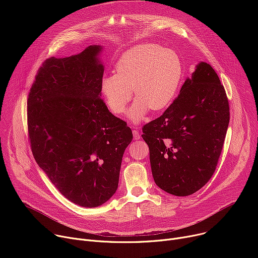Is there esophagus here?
I'll use <instances>...</instances> for the list:
<instances>
[{"mask_svg":"<svg viewBox=\"0 0 258 258\" xmlns=\"http://www.w3.org/2000/svg\"><path fill=\"white\" fill-rule=\"evenodd\" d=\"M133 135H134V139L135 140H140L141 135L139 134V132L137 130H133Z\"/></svg>","mask_w":258,"mask_h":258,"instance_id":"34e87169","label":"esophagus"}]
</instances>
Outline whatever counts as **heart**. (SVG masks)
Segmentation results:
<instances>
[{
	"label": "heart",
	"mask_w": 258,
	"mask_h": 258,
	"mask_svg": "<svg viewBox=\"0 0 258 258\" xmlns=\"http://www.w3.org/2000/svg\"><path fill=\"white\" fill-rule=\"evenodd\" d=\"M182 79L177 54L158 45L144 44L127 50L118 59L114 75L102 80L101 89L109 109L122 114L132 99L137 101L128 111V119L137 123L149 109L159 111L174 99Z\"/></svg>",
	"instance_id": "1"
}]
</instances>
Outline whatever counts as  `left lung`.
Here are the masks:
<instances>
[{"label":"left lung","instance_id":"obj_1","mask_svg":"<svg viewBox=\"0 0 258 258\" xmlns=\"http://www.w3.org/2000/svg\"><path fill=\"white\" fill-rule=\"evenodd\" d=\"M230 122L224 86L206 62L155 120L143 126L156 185L174 196H189L212 176Z\"/></svg>","mask_w":258,"mask_h":258}]
</instances>
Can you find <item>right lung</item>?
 Returning <instances> with one entry per match:
<instances>
[{
	"label": "right lung",
	"instance_id": "obj_1",
	"mask_svg": "<svg viewBox=\"0 0 258 258\" xmlns=\"http://www.w3.org/2000/svg\"><path fill=\"white\" fill-rule=\"evenodd\" d=\"M102 47L40 67L27 99L33 157L56 189L83 207H97L117 190L121 160L133 140L126 122L101 99Z\"/></svg>",
	"mask_w": 258,
	"mask_h": 258
}]
</instances>
